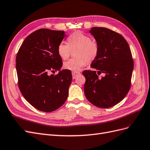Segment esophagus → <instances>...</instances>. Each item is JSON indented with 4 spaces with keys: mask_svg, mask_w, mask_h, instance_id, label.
Segmentation results:
<instances>
[{
    "mask_svg": "<svg viewBox=\"0 0 150 150\" xmlns=\"http://www.w3.org/2000/svg\"><path fill=\"white\" fill-rule=\"evenodd\" d=\"M71 74H72V76H73V78L75 79L76 77L77 76V75L80 74V73L79 71H72Z\"/></svg>",
    "mask_w": 150,
    "mask_h": 150,
    "instance_id": "obj_1",
    "label": "esophagus"
}]
</instances>
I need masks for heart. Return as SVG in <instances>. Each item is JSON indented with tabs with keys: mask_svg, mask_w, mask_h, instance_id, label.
<instances>
[{
	"mask_svg": "<svg viewBox=\"0 0 150 150\" xmlns=\"http://www.w3.org/2000/svg\"><path fill=\"white\" fill-rule=\"evenodd\" d=\"M68 43L62 42L58 46V54L62 59H67L71 52L76 49L73 58L65 62L64 67L65 69L76 71L87 62L93 61L97 57L99 45L91 37L81 31H76L67 38Z\"/></svg>",
	"mask_w": 150,
	"mask_h": 150,
	"instance_id": "heart-1",
	"label": "heart"
}]
</instances>
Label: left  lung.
Masks as SVG:
<instances>
[{"label":"left lung","instance_id":"obj_1","mask_svg":"<svg viewBox=\"0 0 150 150\" xmlns=\"http://www.w3.org/2000/svg\"><path fill=\"white\" fill-rule=\"evenodd\" d=\"M90 32L99 45L98 54L90 67L84 70L86 98L97 107L107 108L118 104L127 95L131 86L133 59L125 38L105 27H92ZM105 76L101 78V73Z\"/></svg>","mask_w":150,"mask_h":150}]
</instances>
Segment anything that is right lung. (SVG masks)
<instances>
[{"instance_id":"obj_1","label":"right lung","mask_w":150,"mask_h":150,"mask_svg":"<svg viewBox=\"0 0 150 150\" xmlns=\"http://www.w3.org/2000/svg\"><path fill=\"white\" fill-rule=\"evenodd\" d=\"M64 31L40 28L27 36L16 57L18 85L23 97L33 107L44 112L60 108L67 100L72 80L71 71L59 70L62 58L58 46Z\"/></svg>"}]
</instances>
